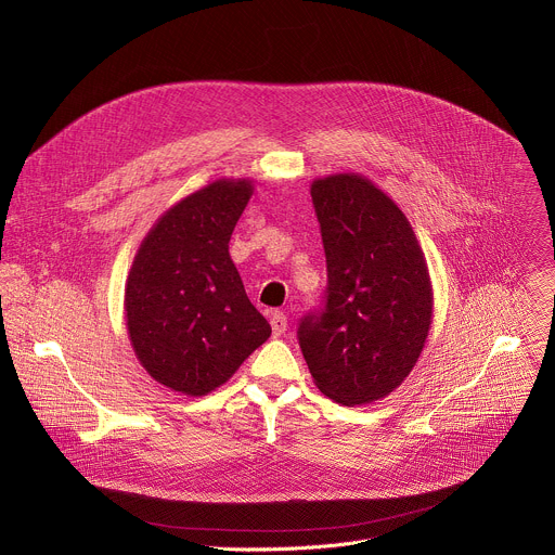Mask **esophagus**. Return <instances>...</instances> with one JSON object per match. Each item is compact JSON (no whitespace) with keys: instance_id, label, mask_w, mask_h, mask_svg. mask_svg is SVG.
<instances>
[{"instance_id":"1","label":"esophagus","mask_w":555,"mask_h":555,"mask_svg":"<svg viewBox=\"0 0 555 555\" xmlns=\"http://www.w3.org/2000/svg\"><path fill=\"white\" fill-rule=\"evenodd\" d=\"M270 325H272V336H274V338L283 336V334H285V330H287V319H285V313H283V311H274V313H270Z\"/></svg>"}]
</instances>
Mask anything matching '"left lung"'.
<instances>
[{"label":"left lung","instance_id":"left-lung-1","mask_svg":"<svg viewBox=\"0 0 555 555\" xmlns=\"http://www.w3.org/2000/svg\"><path fill=\"white\" fill-rule=\"evenodd\" d=\"M327 257L325 309L298 325V345L330 400L377 402L417 364L433 325V285L411 221L360 173L311 182Z\"/></svg>","mask_w":555,"mask_h":555}]
</instances>
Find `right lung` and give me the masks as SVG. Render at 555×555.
I'll return each instance as SVG.
<instances>
[{
    "instance_id": "obj_1",
    "label": "right lung",
    "mask_w": 555,
    "mask_h": 555,
    "mask_svg": "<svg viewBox=\"0 0 555 555\" xmlns=\"http://www.w3.org/2000/svg\"><path fill=\"white\" fill-rule=\"evenodd\" d=\"M253 180L219 178L173 204L142 240L125 285L138 362L176 392L225 384L272 330L250 302L228 242Z\"/></svg>"
}]
</instances>
